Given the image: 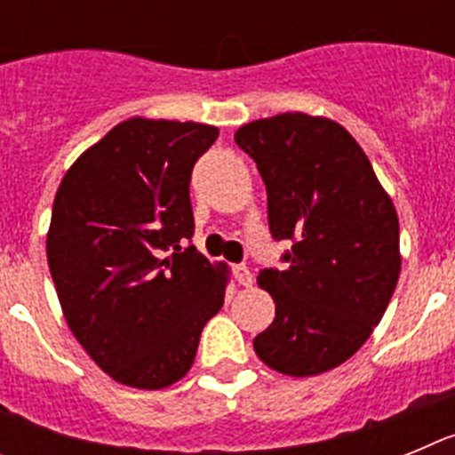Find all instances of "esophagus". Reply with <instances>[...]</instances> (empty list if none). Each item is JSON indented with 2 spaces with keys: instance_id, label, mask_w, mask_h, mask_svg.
Returning <instances> with one entry per match:
<instances>
[{
  "instance_id": "1",
  "label": "esophagus",
  "mask_w": 455,
  "mask_h": 455,
  "mask_svg": "<svg viewBox=\"0 0 455 455\" xmlns=\"http://www.w3.org/2000/svg\"><path fill=\"white\" fill-rule=\"evenodd\" d=\"M232 271H235L236 283H239L241 287H251V284H252V273H251V268L246 267V264H236V267L232 268Z\"/></svg>"
}]
</instances>
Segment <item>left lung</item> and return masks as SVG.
Wrapping results in <instances>:
<instances>
[{"mask_svg": "<svg viewBox=\"0 0 455 455\" xmlns=\"http://www.w3.org/2000/svg\"><path fill=\"white\" fill-rule=\"evenodd\" d=\"M235 140L267 184L273 239L293 241L284 271L257 275L275 319L252 347L284 376L331 371L371 337L399 283L396 209L335 120L277 114L239 127Z\"/></svg>", "mask_w": 455, "mask_h": 455, "instance_id": "left-lung-1", "label": "left lung"}]
</instances>
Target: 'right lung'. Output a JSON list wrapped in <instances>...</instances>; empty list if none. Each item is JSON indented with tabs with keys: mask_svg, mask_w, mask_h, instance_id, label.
<instances>
[{
	"mask_svg": "<svg viewBox=\"0 0 455 455\" xmlns=\"http://www.w3.org/2000/svg\"><path fill=\"white\" fill-rule=\"evenodd\" d=\"M216 136L214 124L127 118L56 191L47 264L63 316L92 363L130 387L187 376L223 307L230 268L180 246L193 236V164Z\"/></svg>",
	"mask_w": 455,
	"mask_h": 455,
	"instance_id": "right-lung-1",
	"label": "right lung"
}]
</instances>
